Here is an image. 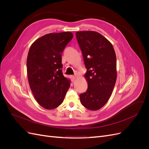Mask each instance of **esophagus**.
Masks as SVG:
<instances>
[{
  "label": "esophagus",
  "mask_w": 149,
  "mask_h": 149,
  "mask_svg": "<svg viewBox=\"0 0 149 149\" xmlns=\"http://www.w3.org/2000/svg\"><path fill=\"white\" fill-rule=\"evenodd\" d=\"M70 78H71V79L72 81H74L76 78V76H71Z\"/></svg>",
  "instance_id": "esophagus-1"
}]
</instances>
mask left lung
<instances>
[{"instance_id":"left-lung-1","label":"left lung","mask_w":149,"mask_h":149,"mask_svg":"<svg viewBox=\"0 0 149 149\" xmlns=\"http://www.w3.org/2000/svg\"><path fill=\"white\" fill-rule=\"evenodd\" d=\"M76 36L87 69L84 76L88 89L79 95L80 101L87 109L97 111L113 91L117 79L116 53L111 43L97 31H77Z\"/></svg>"}]
</instances>
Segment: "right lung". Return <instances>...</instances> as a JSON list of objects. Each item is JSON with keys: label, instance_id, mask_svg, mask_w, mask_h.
Masks as SVG:
<instances>
[{"label": "right lung", "instance_id": "obj_1", "mask_svg": "<svg viewBox=\"0 0 149 149\" xmlns=\"http://www.w3.org/2000/svg\"><path fill=\"white\" fill-rule=\"evenodd\" d=\"M73 37L70 31L50 33L36 40L29 49V83L36 101L45 109L59 106L70 86V79L61 70V53Z\"/></svg>", "mask_w": 149, "mask_h": 149}]
</instances>
